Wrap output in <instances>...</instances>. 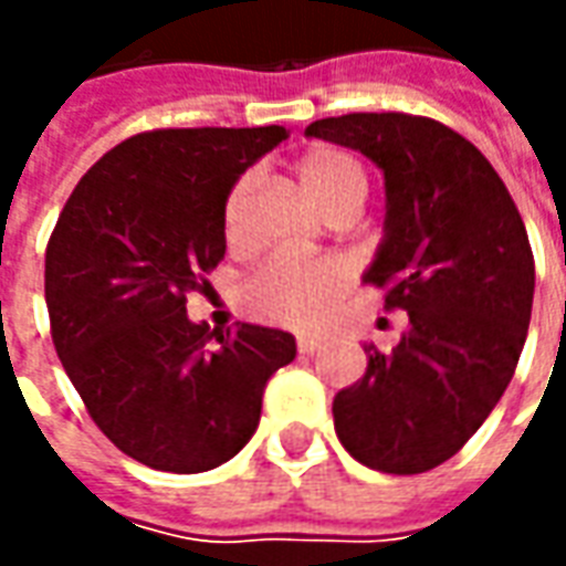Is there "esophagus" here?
<instances>
[{"mask_svg":"<svg viewBox=\"0 0 566 566\" xmlns=\"http://www.w3.org/2000/svg\"><path fill=\"white\" fill-rule=\"evenodd\" d=\"M321 345H324V339H321V336H300V339H296L300 355H315Z\"/></svg>","mask_w":566,"mask_h":566,"instance_id":"34e87169","label":"esophagus"}]
</instances>
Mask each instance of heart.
<instances>
[{
  "label": "heart",
  "instance_id": "b5f03b06",
  "mask_svg": "<svg viewBox=\"0 0 566 566\" xmlns=\"http://www.w3.org/2000/svg\"><path fill=\"white\" fill-rule=\"evenodd\" d=\"M300 187L318 209L331 211L339 202H364L367 175L352 154L339 148H312L296 163ZM251 178H242L223 202V230L230 239L239 235ZM352 266L343 258H272L242 287V303L251 315L287 327H315L333 303L348 291Z\"/></svg>",
  "mask_w": 566,
  "mask_h": 566
}]
</instances>
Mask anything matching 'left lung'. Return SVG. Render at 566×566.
Instances as JSON below:
<instances>
[{
    "label": "left lung",
    "mask_w": 566,
    "mask_h": 566,
    "mask_svg": "<svg viewBox=\"0 0 566 566\" xmlns=\"http://www.w3.org/2000/svg\"><path fill=\"white\" fill-rule=\"evenodd\" d=\"M308 139L360 150L385 175V235L364 282L409 327L333 397L336 437L369 470H433L482 427L522 357L534 254L510 190L473 142L430 117L343 115Z\"/></svg>",
    "instance_id": "8db88e82"
}]
</instances>
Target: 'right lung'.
Instances as JSON below:
<instances>
[{
	"label": "right lung",
	"mask_w": 566,
	"mask_h": 566,
	"mask_svg": "<svg viewBox=\"0 0 566 566\" xmlns=\"http://www.w3.org/2000/svg\"><path fill=\"white\" fill-rule=\"evenodd\" d=\"M284 127L154 129L93 163L44 254V303L66 376L133 461L206 473L245 449L291 333H209L187 294L223 260V202ZM216 336V345L208 339Z\"/></svg>",
	"instance_id": "right-lung-1"
}]
</instances>
